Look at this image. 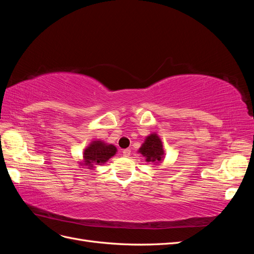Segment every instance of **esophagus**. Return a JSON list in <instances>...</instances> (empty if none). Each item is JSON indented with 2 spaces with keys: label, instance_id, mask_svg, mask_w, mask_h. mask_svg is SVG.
<instances>
[{
  "label": "esophagus",
  "instance_id": "1",
  "mask_svg": "<svg viewBox=\"0 0 254 254\" xmlns=\"http://www.w3.org/2000/svg\"><path fill=\"white\" fill-rule=\"evenodd\" d=\"M130 153H131V151H130V149H128V148L123 150V156L126 157V158H128L130 156Z\"/></svg>",
  "mask_w": 254,
  "mask_h": 254
}]
</instances>
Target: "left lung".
Wrapping results in <instances>:
<instances>
[{
	"instance_id": "left-lung-1",
	"label": "left lung",
	"mask_w": 254,
	"mask_h": 254,
	"mask_svg": "<svg viewBox=\"0 0 254 254\" xmlns=\"http://www.w3.org/2000/svg\"><path fill=\"white\" fill-rule=\"evenodd\" d=\"M137 152L144 157L146 162L153 165L162 164L165 158L163 143L157 132H151L145 137L144 143Z\"/></svg>"
}]
</instances>
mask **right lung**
<instances>
[{
    "label": "right lung",
    "mask_w": 254,
    "mask_h": 254,
    "mask_svg": "<svg viewBox=\"0 0 254 254\" xmlns=\"http://www.w3.org/2000/svg\"><path fill=\"white\" fill-rule=\"evenodd\" d=\"M118 148L113 144L106 143L101 139L92 141L82 152L81 160L78 163L82 168L94 170L97 165H103L115 156Z\"/></svg>",
    "instance_id": "right-lung-1"
}]
</instances>
